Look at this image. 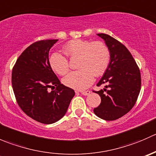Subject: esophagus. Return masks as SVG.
<instances>
[{
    "label": "esophagus",
    "instance_id": "obj_1",
    "mask_svg": "<svg viewBox=\"0 0 156 156\" xmlns=\"http://www.w3.org/2000/svg\"><path fill=\"white\" fill-rule=\"evenodd\" d=\"M80 93H81L82 95H84V96H87L88 94H90V90H85V91H80Z\"/></svg>",
    "mask_w": 156,
    "mask_h": 156
}]
</instances>
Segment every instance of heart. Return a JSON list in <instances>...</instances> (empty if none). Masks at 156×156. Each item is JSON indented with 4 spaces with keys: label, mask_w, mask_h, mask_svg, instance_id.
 <instances>
[{
    "label": "heart",
    "mask_w": 156,
    "mask_h": 156,
    "mask_svg": "<svg viewBox=\"0 0 156 156\" xmlns=\"http://www.w3.org/2000/svg\"><path fill=\"white\" fill-rule=\"evenodd\" d=\"M63 52L70 59H78L77 68L63 79V84L75 90H84L94 81V75L100 77L106 72L110 62V53L101 41L75 39L64 46ZM51 69L59 75H65L69 70L68 59L59 53H53L49 59Z\"/></svg>",
    "instance_id": "1"
}]
</instances>
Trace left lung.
I'll return each mask as SVG.
<instances>
[{
	"label": "left lung",
	"mask_w": 156,
	"mask_h": 156,
	"mask_svg": "<svg viewBox=\"0 0 156 156\" xmlns=\"http://www.w3.org/2000/svg\"><path fill=\"white\" fill-rule=\"evenodd\" d=\"M106 42L110 52V62L97 86L105 88L95 91L101 103L94 109L97 116L113 121L127 114L136 103L141 88V75L131 53L126 47L106 34H97Z\"/></svg>",
	"instance_id": "8db88e82"
}]
</instances>
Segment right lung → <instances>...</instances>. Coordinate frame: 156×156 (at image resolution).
I'll return each mask as SVG.
<instances>
[{"label": "right lung", "instance_id": "obj_1", "mask_svg": "<svg viewBox=\"0 0 156 156\" xmlns=\"http://www.w3.org/2000/svg\"><path fill=\"white\" fill-rule=\"evenodd\" d=\"M57 41L33 43L19 56L12 71V90L20 107L30 118L47 125L65 115L75 96L74 90L61 84L50 66L49 51Z\"/></svg>", "mask_w": 156, "mask_h": 156}]
</instances>
